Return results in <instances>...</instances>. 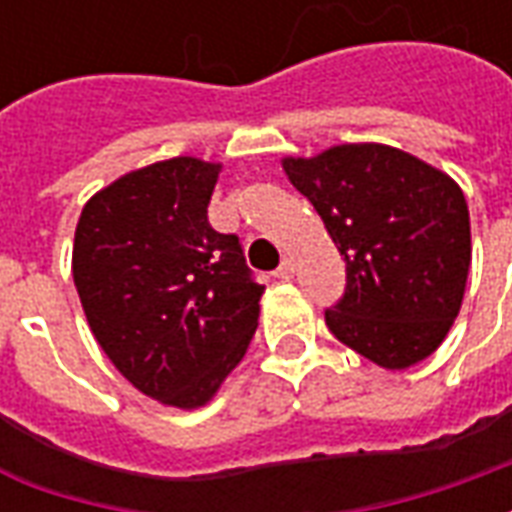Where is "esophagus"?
<instances>
[{
	"instance_id": "1",
	"label": "esophagus",
	"mask_w": 512,
	"mask_h": 512,
	"mask_svg": "<svg viewBox=\"0 0 512 512\" xmlns=\"http://www.w3.org/2000/svg\"><path fill=\"white\" fill-rule=\"evenodd\" d=\"M277 279H282V282H288V279H293V260H290V257H285V260L279 263Z\"/></svg>"
}]
</instances>
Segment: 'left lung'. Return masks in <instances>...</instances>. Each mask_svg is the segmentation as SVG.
Instances as JSON below:
<instances>
[{
	"label": "left lung",
	"instance_id": "obj_1",
	"mask_svg": "<svg viewBox=\"0 0 512 512\" xmlns=\"http://www.w3.org/2000/svg\"><path fill=\"white\" fill-rule=\"evenodd\" d=\"M345 260L329 332L386 370L430 356L461 310L472 233L461 186L411 153L362 142L282 161Z\"/></svg>",
	"mask_w": 512,
	"mask_h": 512
}]
</instances>
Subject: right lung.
I'll return each instance as SVG.
<instances>
[{
	"label": "right lung",
	"instance_id": "add662e5",
	"mask_svg": "<svg viewBox=\"0 0 512 512\" xmlns=\"http://www.w3.org/2000/svg\"><path fill=\"white\" fill-rule=\"evenodd\" d=\"M222 164L178 156L134 169L82 208L73 282L112 365L164 406H205L244 359L263 285L208 202Z\"/></svg>",
	"mask_w": 512,
	"mask_h": 512
}]
</instances>
